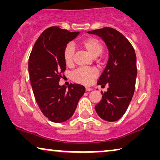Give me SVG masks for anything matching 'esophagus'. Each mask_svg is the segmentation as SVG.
<instances>
[{"label":"esophagus","mask_w":160,"mask_h":160,"mask_svg":"<svg viewBox=\"0 0 160 160\" xmlns=\"http://www.w3.org/2000/svg\"><path fill=\"white\" fill-rule=\"evenodd\" d=\"M92 89L90 88V87H86V91H87V92H89V91H92Z\"/></svg>","instance_id":"34e87169"}]
</instances>
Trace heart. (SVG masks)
Wrapping results in <instances>:
<instances>
[{"label": "heart", "instance_id": "1", "mask_svg": "<svg viewBox=\"0 0 160 160\" xmlns=\"http://www.w3.org/2000/svg\"><path fill=\"white\" fill-rule=\"evenodd\" d=\"M80 45L84 47L93 58H97L102 53L103 45L101 41L95 37H88L80 42ZM75 49L72 44L67 45L63 51V59L67 66H71L73 64V56ZM98 76V72L95 69L81 68L73 74L75 82L84 84H89Z\"/></svg>", "mask_w": 160, "mask_h": 160}]
</instances>
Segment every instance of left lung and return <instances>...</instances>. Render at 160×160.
Returning <instances> with one entry per match:
<instances>
[{
  "instance_id": "1",
  "label": "left lung",
  "mask_w": 160,
  "mask_h": 160,
  "mask_svg": "<svg viewBox=\"0 0 160 160\" xmlns=\"http://www.w3.org/2000/svg\"><path fill=\"white\" fill-rule=\"evenodd\" d=\"M98 35L108 49V61L98 82L108 90L95 106L100 118L108 122L119 120L126 112L134 94L137 76L136 55L132 46L121 32L106 27L87 32Z\"/></svg>"
}]
</instances>
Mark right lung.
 Returning <instances> with one entry per match:
<instances>
[{"label":"right lung","mask_w":160,"mask_h":160,"mask_svg":"<svg viewBox=\"0 0 160 160\" xmlns=\"http://www.w3.org/2000/svg\"><path fill=\"white\" fill-rule=\"evenodd\" d=\"M79 32L58 27L45 30L35 43L28 61L30 83L37 104L50 121L60 123L73 116L85 87L78 84H59L66 65L63 51Z\"/></svg>","instance_id":"add662e5"}]
</instances>
